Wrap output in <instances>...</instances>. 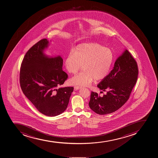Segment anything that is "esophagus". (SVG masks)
Instances as JSON below:
<instances>
[{"mask_svg": "<svg viewBox=\"0 0 158 158\" xmlns=\"http://www.w3.org/2000/svg\"><path fill=\"white\" fill-rule=\"evenodd\" d=\"M81 86H74V89L76 90H77V89H81Z\"/></svg>", "mask_w": 158, "mask_h": 158, "instance_id": "34e87169", "label": "esophagus"}]
</instances>
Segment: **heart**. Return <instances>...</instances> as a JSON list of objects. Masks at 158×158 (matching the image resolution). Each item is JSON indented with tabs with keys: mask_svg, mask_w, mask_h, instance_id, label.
<instances>
[{
	"mask_svg": "<svg viewBox=\"0 0 158 158\" xmlns=\"http://www.w3.org/2000/svg\"><path fill=\"white\" fill-rule=\"evenodd\" d=\"M114 59L110 48L98 43L83 44L77 45L65 59L66 70L71 74H77L83 65V71L71 78L74 85L87 86L107 76Z\"/></svg>",
	"mask_w": 158,
	"mask_h": 158,
	"instance_id": "b5f03b06",
	"label": "heart"
}]
</instances>
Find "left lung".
I'll list each match as a JSON object with an SVG mask.
<instances>
[{
	"instance_id": "8db88e82",
	"label": "left lung",
	"mask_w": 158,
	"mask_h": 158,
	"mask_svg": "<svg viewBox=\"0 0 158 158\" xmlns=\"http://www.w3.org/2000/svg\"><path fill=\"white\" fill-rule=\"evenodd\" d=\"M137 62L127 50L117 59L114 67L97 85L105 95L92 92L89 106L99 114H106L119 110L129 99L138 76Z\"/></svg>"
}]
</instances>
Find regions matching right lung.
<instances>
[{"mask_svg":"<svg viewBox=\"0 0 158 158\" xmlns=\"http://www.w3.org/2000/svg\"><path fill=\"white\" fill-rule=\"evenodd\" d=\"M41 39L27 52L20 69V85L23 93L39 112L54 117L66 110L74 87L57 89L68 78L62 70L60 56L48 57L44 51L48 45Z\"/></svg>","mask_w":158,"mask_h":158,"instance_id":"right-lung-1","label":"right lung"}]
</instances>
